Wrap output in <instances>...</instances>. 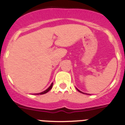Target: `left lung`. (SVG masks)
Instances as JSON below:
<instances>
[{
    "instance_id": "left-lung-1",
    "label": "left lung",
    "mask_w": 125,
    "mask_h": 125,
    "mask_svg": "<svg viewBox=\"0 0 125 125\" xmlns=\"http://www.w3.org/2000/svg\"><path fill=\"white\" fill-rule=\"evenodd\" d=\"M77 90H78V91H79V92H80V93H83V92H81V91H79V89H77Z\"/></svg>"
}]
</instances>
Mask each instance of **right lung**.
Masks as SVG:
<instances>
[{
  "label": "right lung",
  "mask_w": 125,
  "mask_h": 125,
  "mask_svg": "<svg viewBox=\"0 0 125 125\" xmlns=\"http://www.w3.org/2000/svg\"><path fill=\"white\" fill-rule=\"evenodd\" d=\"M52 85H53V83H52V84H51V86H49V88H47V89H46V90H45V91H43V92H42V93H38V94H43L47 93L48 92V91H49V90H50V89H51L52 87Z\"/></svg>",
  "instance_id": "add662e5"
}]
</instances>
